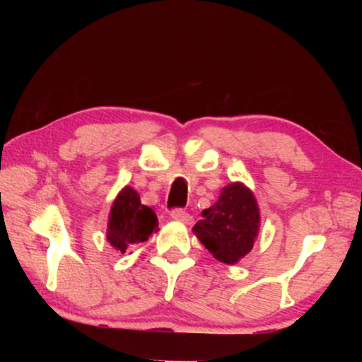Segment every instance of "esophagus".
Here are the masks:
<instances>
[{
    "label": "esophagus",
    "instance_id": "34e87169",
    "mask_svg": "<svg viewBox=\"0 0 362 362\" xmlns=\"http://www.w3.org/2000/svg\"><path fill=\"white\" fill-rule=\"evenodd\" d=\"M170 216H171V219L180 221V222H182V224H191L192 222V217L187 214L185 209H173Z\"/></svg>",
    "mask_w": 362,
    "mask_h": 362
}]
</instances>
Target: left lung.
<instances>
[{
    "label": "left lung",
    "instance_id": "1",
    "mask_svg": "<svg viewBox=\"0 0 362 362\" xmlns=\"http://www.w3.org/2000/svg\"><path fill=\"white\" fill-rule=\"evenodd\" d=\"M201 216L192 232L214 259L234 265L252 250L259 234L260 212L254 192L242 182L222 187L216 204Z\"/></svg>",
    "mask_w": 362,
    "mask_h": 362
}]
</instances>
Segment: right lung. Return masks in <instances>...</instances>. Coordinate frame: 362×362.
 <instances>
[{
	"mask_svg": "<svg viewBox=\"0 0 362 362\" xmlns=\"http://www.w3.org/2000/svg\"><path fill=\"white\" fill-rule=\"evenodd\" d=\"M158 230V217L151 207L141 204L140 194L130 186H125L113 201L108 216L107 240L118 252L146 242Z\"/></svg>",
	"mask_w": 362,
	"mask_h": 362,
	"instance_id": "right-lung-1",
	"label": "right lung"
}]
</instances>
